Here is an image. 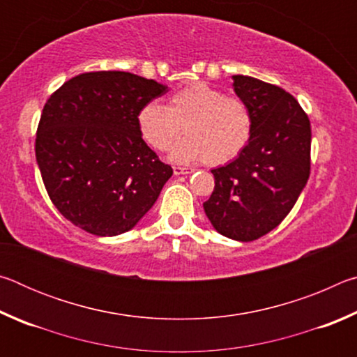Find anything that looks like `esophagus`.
<instances>
[{
    "label": "esophagus",
    "instance_id": "esophagus-1",
    "mask_svg": "<svg viewBox=\"0 0 357 357\" xmlns=\"http://www.w3.org/2000/svg\"><path fill=\"white\" fill-rule=\"evenodd\" d=\"M173 173L176 174V176H179V174H189L192 173L190 168H184V167H173Z\"/></svg>",
    "mask_w": 357,
    "mask_h": 357
}]
</instances>
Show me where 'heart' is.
I'll return each instance as SVG.
<instances>
[{
    "label": "heart",
    "mask_w": 357,
    "mask_h": 357,
    "mask_svg": "<svg viewBox=\"0 0 357 357\" xmlns=\"http://www.w3.org/2000/svg\"><path fill=\"white\" fill-rule=\"evenodd\" d=\"M174 144L170 160L192 164L206 160L223 165L243 153L252 135V116L244 100L225 96L206 83H193L172 94L168 107L151 100L137 113L138 134L151 148L165 151Z\"/></svg>",
    "instance_id": "1"
}]
</instances>
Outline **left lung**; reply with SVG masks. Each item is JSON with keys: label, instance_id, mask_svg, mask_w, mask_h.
<instances>
[{"label": "left lung", "instance_id": "8db88e82", "mask_svg": "<svg viewBox=\"0 0 357 357\" xmlns=\"http://www.w3.org/2000/svg\"><path fill=\"white\" fill-rule=\"evenodd\" d=\"M233 89L252 116L243 153L214 168L204 213L215 231L249 243L285 219L310 174V121L299 102L275 84L233 75Z\"/></svg>", "mask_w": 357, "mask_h": 357}]
</instances>
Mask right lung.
<instances>
[{
    "mask_svg": "<svg viewBox=\"0 0 357 357\" xmlns=\"http://www.w3.org/2000/svg\"><path fill=\"white\" fill-rule=\"evenodd\" d=\"M167 84L121 70L88 72L48 98L36 160L48 197L75 227L118 236L153 208L173 168L138 134L137 113Z\"/></svg>",
    "mask_w": 357,
    "mask_h": 357,
    "instance_id": "obj_1",
    "label": "right lung"
}]
</instances>
